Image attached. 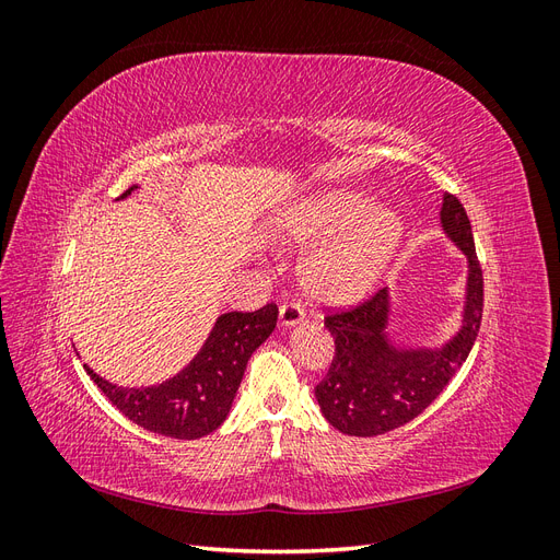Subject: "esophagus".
I'll list each match as a JSON object with an SVG mask.
<instances>
[{
  "instance_id": "obj_1",
  "label": "esophagus",
  "mask_w": 560,
  "mask_h": 560,
  "mask_svg": "<svg viewBox=\"0 0 560 560\" xmlns=\"http://www.w3.org/2000/svg\"><path fill=\"white\" fill-rule=\"evenodd\" d=\"M303 319V311L296 306V303H282L280 306V325L282 327H294Z\"/></svg>"
}]
</instances>
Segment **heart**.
<instances>
[{"mask_svg":"<svg viewBox=\"0 0 560 560\" xmlns=\"http://www.w3.org/2000/svg\"><path fill=\"white\" fill-rule=\"evenodd\" d=\"M282 238L315 249L301 268V282L327 306H350L376 290L404 238L397 212L376 208L371 196L329 189L287 208L276 222Z\"/></svg>","mask_w":560,"mask_h":560,"instance_id":"1","label":"heart"}]
</instances>
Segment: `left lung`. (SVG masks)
Instances as JSON below:
<instances>
[{
  "label": "left lung",
  "mask_w": 560,
  "mask_h": 560,
  "mask_svg": "<svg viewBox=\"0 0 560 560\" xmlns=\"http://www.w3.org/2000/svg\"><path fill=\"white\" fill-rule=\"evenodd\" d=\"M446 238L467 257L463 319L446 343H397L389 334L393 296L381 290L362 306L327 315L336 352L315 397L331 428L350 436H376L420 416L463 366L477 341L483 311V276L465 208L446 194L439 212Z\"/></svg>",
  "instance_id": "obj_1"
}]
</instances>
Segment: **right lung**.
Wrapping results in <instances>:
<instances>
[{
    "mask_svg": "<svg viewBox=\"0 0 560 560\" xmlns=\"http://www.w3.org/2000/svg\"><path fill=\"white\" fill-rule=\"evenodd\" d=\"M138 184L121 196L128 198ZM278 325L273 303L254 313L219 315L206 343L179 374L159 385L121 387L83 364L103 395L135 425L173 439H200L226 420L245 366Z\"/></svg>",
    "mask_w": 560,
    "mask_h": 560,
    "instance_id": "obj_1",
    "label": "right lung"
}]
</instances>
